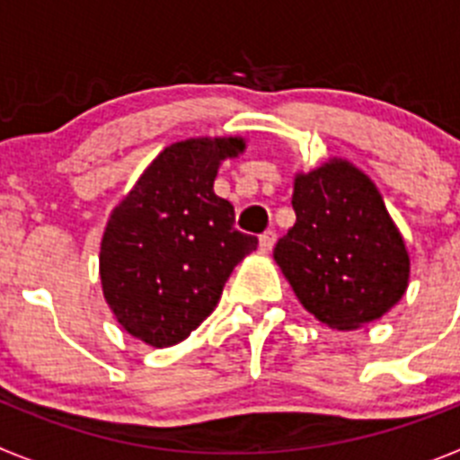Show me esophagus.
I'll use <instances>...</instances> for the list:
<instances>
[{
	"label": "esophagus",
	"mask_w": 460,
	"mask_h": 460,
	"mask_svg": "<svg viewBox=\"0 0 460 460\" xmlns=\"http://www.w3.org/2000/svg\"><path fill=\"white\" fill-rule=\"evenodd\" d=\"M274 243H276L274 230H270V233H265V234H260V251H262V253H270V251L274 249Z\"/></svg>",
	"instance_id": "1"
}]
</instances>
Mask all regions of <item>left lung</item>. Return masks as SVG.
<instances>
[{"label":"left lung","mask_w":460,"mask_h":460,"mask_svg":"<svg viewBox=\"0 0 460 460\" xmlns=\"http://www.w3.org/2000/svg\"><path fill=\"white\" fill-rule=\"evenodd\" d=\"M296 223L279 239L276 265L296 299L332 329L382 318L408 290L410 255L380 190L345 158L295 174Z\"/></svg>","instance_id":"left-lung-1"}]
</instances>
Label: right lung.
Listing matches in <instances>:
<instances>
[{
	"label": "right lung",
	"mask_w": 460,
	"mask_h": 460,
	"mask_svg": "<svg viewBox=\"0 0 460 460\" xmlns=\"http://www.w3.org/2000/svg\"><path fill=\"white\" fill-rule=\"evenodd\" d=\"M246 140L189 137L154 158L101 239L99 274L117 323L142 343L170 348L217 308L234 267L258 239L234 230V207L214 193L226 158Z\"/></svg>",
	"instance_id": "add662e5"
}]
</instances>
